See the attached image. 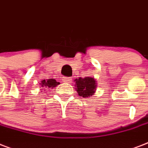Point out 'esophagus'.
Wrapping results in <instances>:
<instances>
[{
  "label": "esophagus",
  "instance_id": "obj_1",
  "mask_svg": "<svg viewBox=\"0 0 148 148\" xmlns=\"http://www.w3.org/2000/svg\"><path fill=\"white\" fill-rule=\"evenodd\" d=\"M62 81L64 82H72V79L70 77H64L62 79Z\"/></svg>",
  "mask_w": 148,
  "mask_h": 148
}]
</instances>
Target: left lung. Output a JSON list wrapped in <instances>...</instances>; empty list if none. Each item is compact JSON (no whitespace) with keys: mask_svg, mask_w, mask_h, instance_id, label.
<instances>
[{"mask_svg":"<svg viewBox=\"0 0 148 148\" xmlns=\"http://www.w3.org/2000/svg\"><path fill=\"white\" fill-rule=\"evenodd\" d=\"M74 81L75 82V90L79 97L83 98L91 97L96 92L97 85L94 78L88 76L86 78L79 77V79H75Z\"/></svg>","mask_w":148,"mask_h":148,"instance_id":"8db88e82","label":"left lung"}]
</instances>
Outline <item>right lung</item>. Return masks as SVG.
I'll return each instance as SVG.
<instances>
[{"label":"right lung","instance_id":"right-lung-1","mask_svg":"<svg viewBox=\"0 0 148 148\" xmlns=\"http://www.w3.org/2000/svg\"><path fill=\"white\" fill-rule=\"evenodd\" d=\"M41 86L43 87L45 90H51L52 88H55L56 86H58V84H60L58 82H56V79H43L42 82L40 83Z\"/></svg>","mask_w":148,"mask_h":148}]
</instances>
